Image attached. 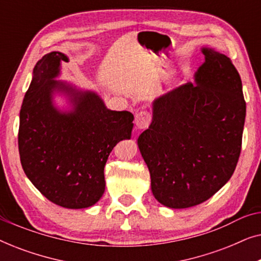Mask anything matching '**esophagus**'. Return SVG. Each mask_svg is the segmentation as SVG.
I'll list each match as a JSON object with an SVG mask.
<instances>
[{"label":"esophagus","instance_id":"1","mask_svg":"<svg viewBox=\"0 0 261 261\" xmlns=\"http://www.w3.org/2000/svg\"><path fill=\"white\" fill-rule=\"evenodd\" d=\"M151 114L147 110H141L135 115V124H137L138 129H145L151 123Z\"/></svg>","mask_w":261,"mask_h":261}]
</instances>
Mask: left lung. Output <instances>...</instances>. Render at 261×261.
<instances>
[{"mask_svg":"<svg viewBox=\"0 0 261 261\" xmlns=\"http://www.w3.org/2000/svg\"><path fill=\"white\" fill-rule=\"evenodd\" d=\"M195 83L153 102L152 123L138 139L156 201L173 209L201 204L234 173L241 152L246 102L231 60L203 47Z\"/></svg>","mask_w":261,"mask_h":261,"instance_id":"1","label":"left lung"}]
</instances>
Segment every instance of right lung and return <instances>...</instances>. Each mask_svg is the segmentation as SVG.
<instances>
[{"instance_id":"obj_1","label":"right lung","mask_w":261,"mask_h":261,"mask_svg":"<svg viewBox=\"0 0 261 261\" xmlns=\"http://www.w3.org/2000/svg\"><path fill=\"white\" fill-rule=\"evenodd\" d=\"M62 52L45 55L20 110L17 144L22 169L48 201L69 209L94 205L106 188L105 166L117 142L130 139L133 114L107 109L97 94L55 81ZM55 91L69 95L73 110L53 105Z\"/></svg>"}]
</instances>
